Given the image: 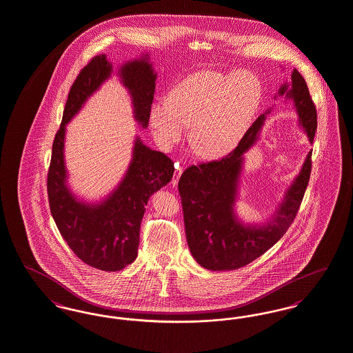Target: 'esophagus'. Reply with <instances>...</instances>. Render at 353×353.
I'll use <instances>...</instances> for the list:
<instances>
[{"mask_svg": "<svg viewBox=\"0 0 353 353\" xmlns=\"http://www.w3.org/2000/svg\"><path fill=\"white\" fill-rule=\"evenodd\" d=\"M181 173H183V167H180V164H179V163H176V170H174V173H173V179H172V185H173V186H176L177 183H179V179H180Z\"/></svg>", "mask_w": 353, "mask_h": 353, "instance_id": "1", "label": "esophagus"}]
</instances>
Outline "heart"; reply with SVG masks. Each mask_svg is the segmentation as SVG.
I'll list each match as a JSON object with an SVG mask.
<instances>
[{
  "label": "heart",
  "instance_id": "b5f03b06",
  "mask_svg": "<svg viewBox=\"0 0 353 353\" xmlns=\"http://www.w3.org/2000/svg\"><path fill=\"white\" fill-rule=\"evenodd\" d=\"M261 99L263 86L252 72L203 70L176 85L170 99H157L150 123L156 141L170 148L193 123L190 139L198 154L222 157L239 144Z\"/></svg>",
  "mask_w": 353,
  "mask_h": 353
}]
</instances>
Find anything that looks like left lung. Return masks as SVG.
<instances>
[{
  "instance_id": "8db88e82",
  "label": "left lung",
  "mask_w": 353,
  "mask_h": 353,
  "mask_svg": "<svg viewBox=\"0 0 353 353\" xmlns=\"http://www.w3.org/2000/svg\"><path fill=\"white\" fill-rule=\"evenodd\" d=\"M280 94L294 101L299 121L312 143L316 130V108L299 72H292V85H282ZM264 119L265 115H260L228 155L190 165L180 177L179 193L188 245L203 268L232 270L252 263L281 239L299 210L310 180L312 152H309L301 173L286 192L273 222L265 226H243L234 214L243 154L257 139Z\"/></svg>"
}]
</instances>
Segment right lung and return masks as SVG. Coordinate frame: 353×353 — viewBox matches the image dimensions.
Instances as JSON below:
<instances>
[{"label": "right lung", "instance_id": "obj_1", "mask_svg": "<svg viewBox=\"0 0 353 353\" xmlns=\"http://www.w3.org/2000/svg\"><path fill=\"white\" fill-rule=\"evenodd\" d=\"M147 57L121 67L123 85L131 93L135 119L147 127L155 93L156 73ZM112 73L106 55H97L77 74L68 93L61 125L57 130L47 174L50 210L57 228L74 254L85 264L117 272L138 256L141 223L148 198L170 183L173 161L135 141L126 176L113 193L99 205H86L73 197L65 185V125Z\"/></svg>", "mask_w": 353, "mask_h": 353}]
</instances>
